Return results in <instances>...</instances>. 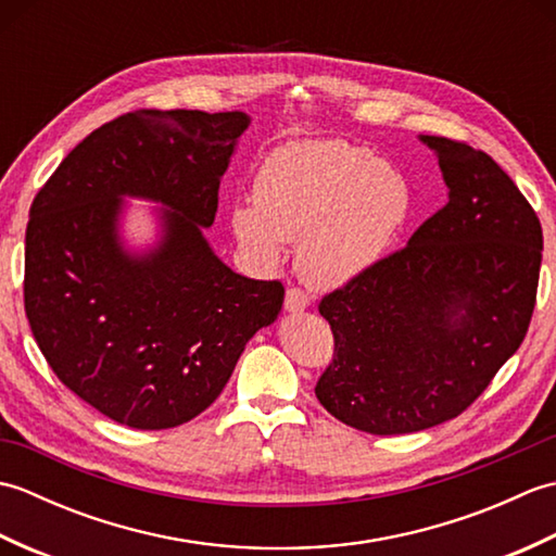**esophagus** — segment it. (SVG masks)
Segmentation results:
<instances>
[{"label":"esophagus","mask_w":556,"mask_h":556,"mask_svg":"<svg viewBox=\"0 0 556 556\" xmlns=\"http://www.w3.org/2000/svg\"><path fill=\"white\" fill-rule=\"evenodd\" d=\"M311 305L308 293L301 291V289H289L287 296H285V311L287 313H301Z\"/></svg>","instance_id":"esophagus-1"}]
</instances>
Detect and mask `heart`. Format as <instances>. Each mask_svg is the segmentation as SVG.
I'll use <instances>...</instances> for the list:
<instances>
[{
	"instance_id": "1",
	"label": "heart",
	"mask_w": 556,
	"mask_h": 556,
	"mask_svg": "<svg viewBox=\"0 0 556 556\" xmlns=\"http://www.w3.org/2000/svg\"><path fill=\"white\" fill-rule=\"evenodd\" d=\"M404 174L344 140L279 148L255 176V205L231 210L236 239L263 263L299 241L296 269L315 289H341L380 265L410 217Z\"/></svg>"
}]
</instances>
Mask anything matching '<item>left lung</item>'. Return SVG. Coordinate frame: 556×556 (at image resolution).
Returning a JSON list of instances; mask_svg holds the SVG:
<instances>
[{
    "instance_id": "1",
    "label": "left lung",
    "mask_w": 556,
    "mask_h": 556,
    "mask_svg": "<svg viewBox=\"0 0 556 556\" xmlns=\"http://www.w3.org/2000/svg\"><path fill=\"white\" fill-rule=\"evenodd\" d=\"M446 205L406 248L320 301L334 358L315 387L341 422L406 434L456 418L521 346L535 308L542 227L485 152L420 136Z\"/></svg>"
}]
</instances>
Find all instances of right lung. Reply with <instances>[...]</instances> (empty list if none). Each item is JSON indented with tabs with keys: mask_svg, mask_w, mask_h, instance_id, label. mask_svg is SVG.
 I'll return each mask as SVG.
<instances>
[{
	"mask_svg": "<svg viewBox=\"0 0 556 556\" xmlns=\"http://www.w3.org/2000/svg\"><path fill=\"white\" fill-rule=\"evenodd\" d=\"M248 126L243 112H128L83 138L30 205L33 337L71 392L128 428L203 413L285 303L281 281L236 275L203 233ZM126 197L161 205L148 252L123 243Z\"/></svg>",
	"mask_w": 556,
	"mask_h": 556,
	"instance_id": "add662e5",
	"label": "right lung"
}]
</instances>
